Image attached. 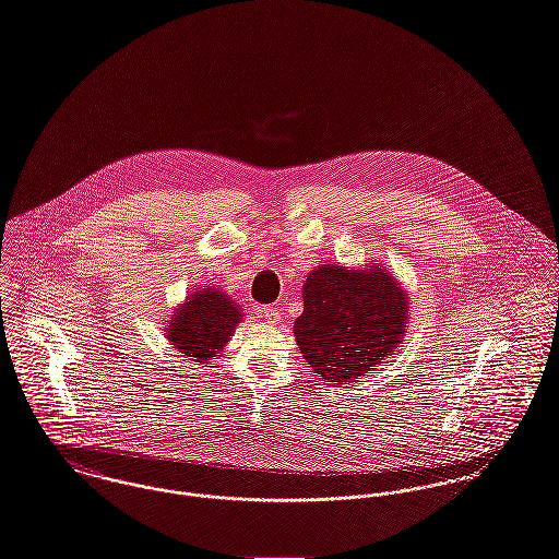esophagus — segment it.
<instances>
[{
	"label": "esophagus",
	"instance_id": "obj_1",
	"mask_svg": "<svg viewBox=\"0 0 559 559\" xmlns=\"http://www.w3.org/2000/svg\"><path fill=\"white\" fill-rule=\"evenodd\" d=\"M258 311H260V316H262L266 322H271V324H275V322H280V320H282V313H280V309H277V307L264 305V307H260Z\"/></svg>",
	"mask_w": 559,
	"mask_h": 559
}]
</instances>
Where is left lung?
Returning a JSON list of instances; mask_svg holds the SVG:
<instances>
[{
    "label": "left lung",
    "mask_w": 559,
    "mask_h": 559,
    "mask_svg": "<svg viewBox=\"0 0 559 559\" xmlns=\"http://www.w3.org/2000/svg\"><path fill=\"white\" fill-rule=\"evenodd\" d=\"M304 301L295 337L305 362L326 382L346 384L376 369L406 333L407 297L380 264L367 271L322 264L309 273Z\"/></svg>",
    "instance_id": "obj_1"
}]
</instances>
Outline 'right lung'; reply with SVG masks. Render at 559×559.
I'll list each match as a JSON object with an SVG mask.
<instances>
[{"instance_id":"1","label":"right lung","mask_w":559,"mask_h":559,"mask_svg":"<svg viewBox=\"0 0 559 559\" xmlns=\"http://www.w3.org/2000/svg\"><path fill=\"white\" fill-rule=\"evenodd\" d=\"M239 320V305L215 288H203L190 295L188 301L175 311L168 324V340L181 355L206 362L213 356H219Z\"/></svg>"}]
</instances>
